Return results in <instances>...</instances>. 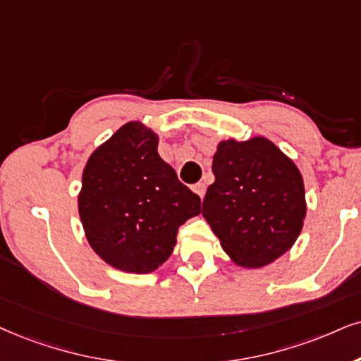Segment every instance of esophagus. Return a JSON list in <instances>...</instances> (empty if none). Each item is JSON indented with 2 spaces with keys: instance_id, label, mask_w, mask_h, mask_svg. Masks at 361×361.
I'll use <instances>...</instances> for the list:
<instances>
[{
  "instance_id": "1",
  "label": "esophagus",
  "mask_w": 361,
  "mask_h": 361,
  "mask_svg": "<svg viewBox=\"0 0 361 361\" xmlns=\"http://www.w3.org/2000/svg\"><path fill=\"white\" fill-rule=\"evenodd\" d=\"M193 191L200 196V198H203L204 193H207V186H204V183H196L193 185Z\"/></svg>"
}]
</instances>
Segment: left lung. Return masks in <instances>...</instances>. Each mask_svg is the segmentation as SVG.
Segmentation results:
<instances>
[{"label": "left lung", "instance_id": "obj_1", "mask_svg": "<svg viewBox=\"0 0 361 361\" xmlns=\"http://www.w3.org/2000/svg\"><path fill=\"white\" fill-rule=\"evenodd\" d=\"M202 214L236 267L257 270L285 255L307 216L303 176L271 140L218 143Z\"/></svg>", "mask_w": 361, "mask_h": 361}]
</instances>
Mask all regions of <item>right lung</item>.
I'll list each match as a JSON object with an SVG mask.
<instances>
[{"label":"right lung","mask_w":361,"mask_h":361,"mask_svg":"<svg viewBox=\"0 0 361 361\" xmlns=\"http://www.w3.org/2000/svg\"><path fill=\"white\" fill-rule=\"evenodd\" d=\"M159 136L128 121L90 154L78 213L93 252L120 271L147 275L170 258L178 228L202 213L200 196L158 154Z\"/></svg>","instance_id":"1"}]
</instances>
